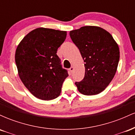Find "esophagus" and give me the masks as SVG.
Listing matches in <instances>:
<instances>
[{
    "label": "esophagus",
    "instance_id": "1",
    "mask_svg": "<svg viewBox=\"0 0 135 135\" xmlns=\"http://www.w3.org/2000/svg\"><path fill=\"white\" fill-rule=\"evenodd\" d=\"M70 72L71 73H72L73 72H74V67H73V66H71L70 68Z\"/></svg>",
    "mask_w": 135,
    "mask_h": 135
}]
</instances>
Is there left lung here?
I'll use <instances>...</instances> for the list:
<instances>
[{"mask_svg":"<svg viewBox=\"0 0 135 135\" xmlns=\"http://www.w3.org/2000/svg\"><path fill=\"white\" fill-rule=\"evenodd\" d=\"M70 36L85 63L84 77L75 83L78 91L88 96L100 93L117 71L120 57L118 44L109 32L95 26L70 31Z\"/></svg>","mask_w":135,"mask_h":135,"instance_id":"1","label":"left lung"}]
</instances>
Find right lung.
I'll use <instances>...</instances> for the list:
<instances>
[{
	"instance_id": "add662e5",
	"label": "right lung",
	"mask_w": 135,
	"mask_h": 135,
	"mask_svg": "<svg viewBox=\"0 0 135 135\" xmlns=\"http://www.w3.org/2000/svg\"><path fill=\"white\" fill-rule=\"evenodd\" d=\"M66 37V31L38 28L29 32L16 48L15 61L20 79L38 99L51 100L59 97L69 76L56 55Z\"/></svg>"
}]
</instances>
